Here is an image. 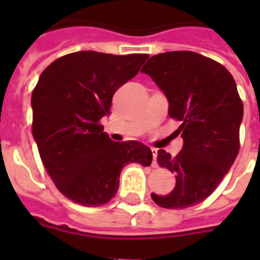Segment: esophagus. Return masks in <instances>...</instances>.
Returning <instances> with one entry per match:
<instances>
[{"mask_svg": "<svg viewBox=\"0 0 260 260\" xmlns=\"http://www.w3.org/2000/svg\"><path fill=\"white\" fill-rule=\"evenodd\" d=\"M151 151H152V156H154V162H152V165H154V166H156V156H158V150H156V148H151Z\"/></svg>", "mask_w": 260, "mask_h": 260, "instance_id": "34e87169", "label": "esophagus"}]
</instances>
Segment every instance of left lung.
I'll use <instances>...</instances> for the list:
<instances>
[{
    "instance_id": "obj_1",
    "label": "left lung",
    "mask_w": 260,
    "mask_h": 260,
    "mask_svg": "<svg viewBox=\"0 0 260 260\" xmlns=\"http://www.w3.org/2000/svg\"><path fill=\"white\" fill-rule=\"evenodd\" d=\"M169 101V114L181 122L183 147L177 156L158 151L159 166L175 174L166 196L152 193L159 206L183 209L213 193L239 152L243 102L234 77L220 63L191 51L154 55L143 66Z\"/></svg>"
}]
</instances>
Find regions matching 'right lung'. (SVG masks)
Returning <instances> with one entry per match:
<instances>
[{
	"instance_id": "add662e5",
	"label": "right lung",
	"mask_w": 260,
	"mask_h": 260,
	"mask_svg": "<svg viewBox=\"0 0 260 260\" xmlns=\"http://www.w3.org/2000/svg\"><path fill=\"white\" fill-rule=\"evenodd\" d=\"M147 54L79 51L43 71L32 93V135L58 190L71 201L98 206L116 196L122 167L150 166L152 152L136 140L113 142L101 120L116 90L138 74Z\"/></svg>"
}]
</instances>
